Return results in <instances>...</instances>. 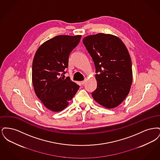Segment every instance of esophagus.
I'll return each instance as SVG.
<instances>
[{
    "instance_id": "34e87169",
    "label": "esophagus",
    "mask_w": 160,
    "mask_h": 160,
    "mask_svg": "<svg viewBox=\"0 0 160 160\" xmlns=\"http://www.w3.org/2000/svg\"><path fill=\"white\" fill-rule=\"evenodd\" d=\"M84 83H85V80H83V81H82V82H81V84H84Z\"/></svg>"
}]
</instances>
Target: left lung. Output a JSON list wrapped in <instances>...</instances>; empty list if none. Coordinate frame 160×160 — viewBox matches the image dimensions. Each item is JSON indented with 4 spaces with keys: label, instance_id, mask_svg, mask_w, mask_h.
<instances>
[{
    "label": "left lung",
    "instance_id": "left-lung-1",
    "mask_svg": "<svg viewBox=\"0 0 160 160\" xmlns=\"http://www.w3.org/2000/svg\"><path fill=\"white\" fill-rule=\"evenodd\" d=\"M83 42L94 62L97 88L92 93L107 108L118 106L129 93L132 81L129 52L121 39L110 34L86 37Z\"/></svg>",
    "mask_w": 160,
    "mask_h": 160
}]
</instances>
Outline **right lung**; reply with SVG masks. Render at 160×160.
Instances as JSON below:
<instances>
[{
  "mask_svg": "<svg viewBox=\"0 0 160 160\" xmlns=\"http://www.w3.org/2000/svg\"><path fill=\"white\" fill-rule=\"evenodd\" d=\"M81 35H58L38 48L32 63V83L38 98L49 110L58 112L68 106L79 86L67 77L69 55Z\"/></svg>",
  "mask_w": 160,
  "mask_h": 160,
  "instance_id": "1",
  "label": "right lung"
}]
</instances>
